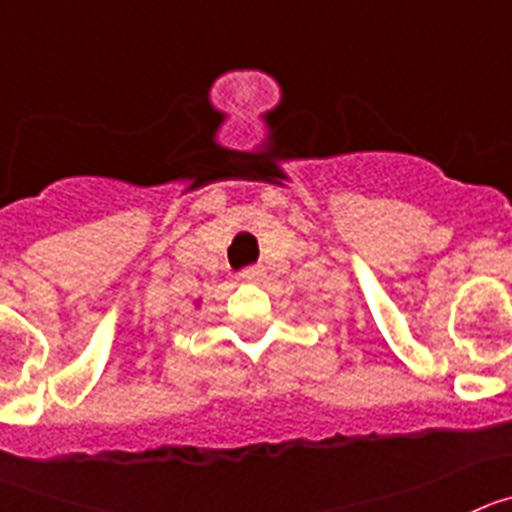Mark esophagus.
I'll use <instances>...</instances> for the list:
<instances>
[{
	"instance_id": "obj_1",
	"label": "esophagus",
	"mask_w": 512,
	"mask_h": 512,
	"mask_svg": "<svg viewBox=\"0 0 512 512\" xmlns=\"http://www.w3.org/2000/svg\"><path fill=\"white\" fill-rule=\"evenodd\" d=\"M264 277H266V271L261 269V266H248V269L241 271V279H243V282L259 284Z\"/></svg>"
}]
</instances>
